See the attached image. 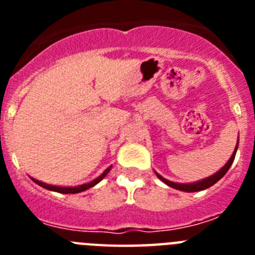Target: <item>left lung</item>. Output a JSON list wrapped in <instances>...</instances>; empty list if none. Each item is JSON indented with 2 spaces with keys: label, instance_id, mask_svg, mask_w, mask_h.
<instances>
[{
  "label": "left lung",
  "instance_id": "1",
  "mask_svg": "<svg viewBox=\"0 0 255 255\" xmlns=\"http://www.w3.org/2000/svg\"><path fill=\"white\" fill-rule=\"evenodd\" d=\"M239 143V141H238ZM236 150H238V144H236L235 147V150H234L233 155H231V158L227 161V163L225 164L224 167L221 168L218 172H216L215 175H212V176L207 177V179L204 180H200V181L198 182H193V184H176V182H172V181H168V180L163 179V177L161 176V175H158V173L155 172V175L159 177V179L162 180V181L166 184V185L171 186V188L176 189V190H181V191H188V193H194V191H200V190H204V189H208L211 188L212 185H215L216 182L218 181V180H221L222 177L225 176V173L229 171V168L231 167V164H233L234 159H235V155H236Z\"/></svg>",
  "mask_w": 255,
  "mask_h": 255
}]
</instances>
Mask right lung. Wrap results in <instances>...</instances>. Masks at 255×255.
Wrapping results in <instances>:
<instances>
[{
  "mask_svg": "<svg viewBox=\"0 0 255 255\" xmlns=\"http://www.w3.org/2000/svg\"><path fill=\"white\" fill-rule=\"evenodd\" d=\"M110 170H111V166H110V167H108L107 170H106L100 177H97L96 180H93V181H91V182H88V184H83V185L75 186V188H62V186L48 185V184H44V182H40V181H38V180H34V179H33V181H34L35 184H38L39 186H42V188L47 189V190L57 191V193H62V194H76V193H82V191H85L87 189H89V188H92V186L97 185V184H98V182H100L101 180H102L108 172H110Z\"/></svg>",
  "mask_w": 255,
  "mask_h": 255,
  "instance_id": "1",
  "label": "right lung"
}]
</instances>
